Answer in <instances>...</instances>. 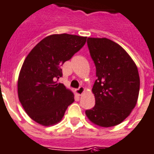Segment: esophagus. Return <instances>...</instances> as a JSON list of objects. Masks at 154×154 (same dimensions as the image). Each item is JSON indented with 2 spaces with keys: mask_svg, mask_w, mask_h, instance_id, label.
<instances>
[{
  "mask_svg": "<svg viewBox=\"0 0 154 154\" xmlns=\"http://www.w3.org/2000/svg\"><path fill=\"white\" fill-rule=\"evenodd\" d=\"M84 92L85 88H83V87H81V88H79L78 89H76V90H75V92H76L78 96H81Z\"/></svg>",
  "mask_w": 154,
  "mask_h": 154,
  "instance_id": "esophagus-1",
  "label": "esophagus"
}]
</instances>
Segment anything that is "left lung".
Returning a JSON list of instances; mask_svg holds the SVG:
<instances>
[{
	"instance_id": "1",
	"label": "left lung",
	"mask_w": 154,
	"mask_h": 154,
	"mask_svg": "<svg viewBox=\"0 0 154 154\" xmlns=\"http://www.w3.org/2000/svg\"><path fill=\"white\" fill-rule=\"evenodd\" d=\"M88 46L97 70L92 89L95 106L86 116L95 125L120 124L137 104L140 78L137 67L120 45L107 38L88 37Z\"/></svg>"
}]
</instances>
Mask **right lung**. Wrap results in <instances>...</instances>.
<instances>
[{"instance_id": "add662e5", "label": "right lung", "mask_w": 154, "mask_h": 154, "mask_svg": "<svg viewBox=\"0 0 154 154\" xmlns=\"http://www.w3.org/2000/svg\"><path fill=\"white\" fill-rule=\"evenodd\" d=\"M87 36L53 34L36 44L22 64L18 81V98L33 121L48 127L61 122L74 94L62 83L61 66L84 46Z\"/></svg>"}]
</instances>
